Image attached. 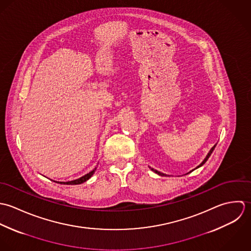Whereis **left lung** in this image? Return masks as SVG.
I'll return each instance as SVG.
<instances>
[{"label":"left lung","instance_id":"obj_1","mask_svg":"<svg viewBox=\"0 0 251 251\" xmlns=\"http://www.w3.org/2000/svg\"><path fill=\"white\" fill-rule=\"evenodd\" d=\"M215 147H216V145H214V146H213V147H212V148H211V149H210V151H208V153H207V155H206V156H205V158H204V159H203V161H202V162H201V163L200 165H199V166H197V167H196V168H195V169H194V170H196V169H198V168H200V167H201V166H202V165H203V164H204V163H205V162H206V161H207V159H208V158H209V156H210V155H211V153H212V151H214V149H215ZM150 168H151V167H150ZM151 171H153V172H154V173H156V174H157V175H159V176H167V175H166V174H163V173H161V172H158V171H157V170H154V169H152V168H151ZM194 170H192V171H190V172H189V173H191V172H193V171H194ZM189 173H187V174H189ZM187 174H186V175H187Z\"/></svg>","mask_w":251,"mask_h":251}]
</instances>
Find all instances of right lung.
Returning <instances> with one entry per match:
<instances>
[{
  "mask_svg": "<svg viewBox=\"0 0 251 251\" xmlns=\"http://www.w3.org/2000/svg\"><path fill=\"white\" fill-rule=\"evenodd\" d=\"M96 169L97 168H95L94 170H92L91 172H89L88 174H86V175H84L83 176H81V177H79V178H77V179H75V180H71V181H56V180H53L54 182H57V183H60V184H67V185H76V184H81V183H83V182H85V181H87L93 175H94V173H95V171H96Z\"/></svg>",
  "mask_w": 251,
  "mask_h": 251,
  "instance_id": "obj_1",
  "label": "right lung"
}]
</instances>
